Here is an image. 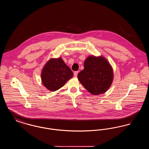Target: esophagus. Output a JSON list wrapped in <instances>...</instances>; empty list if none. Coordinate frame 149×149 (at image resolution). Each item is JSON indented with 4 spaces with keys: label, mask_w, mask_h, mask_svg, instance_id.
I'll list each match as a JSON object with an SVG mask.
<instances>
[{
    "label": "esophagus",
    "mask_w": 149,
    "mask_h": 149,
    "mask_svg": "<svg viewBox=\"0 0 149 149\" xmlns=\"http://www.w3.org/2000/svg\"><path fill=\"white\" fill-rule=\"evenodd\" d=\"M78 72H79V71H74V76L75 77H77Z\"/></svg>",
    "instance_id": "34e87169"
}]
</instances>
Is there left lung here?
Returning a JSON list of instances; mask_svg holds the SVG:
<instances>
[{
	"label": "left lung",
	"instance_id": "1",
	"mask_svg": "<svg viewBox=\"0 0 149 149\" xmlns=\"http://www.w3.org/2000/svg\"><path fill=\"white\" fill-rule=\"evenodd\" d=\"M84 66V69L78 75L81 84L92 94L106 92L113 79V70L108 61L103 57L89 56Z\"/></svg>",
	"mask_w": 149,
	"mask_h": 149
}]
</instances>
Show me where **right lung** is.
I'll use <instances>...</instances> for the list:
<instances>
[{"mask_svg": "<svg viewBox=\"0 0 149 149\" xmlns=\"http://www.w3.org/2000/svg\"><path fill=\"white\" fill-rule=\"evenodd\" d=\"M72 76V71L60 57L50 59L45 65L41 73V79L46 88L54 92L63 86Z\"/></svg>", "mask_w": 149, "mask_h": 149, "instance_id": "add662e5", "label": "right lung"}]
</instances>
